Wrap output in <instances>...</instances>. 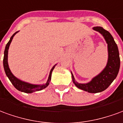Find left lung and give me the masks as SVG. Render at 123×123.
Returning a JSON list of instances; mask_svg holds the SVG:
<instances>
[{
    "mask_svg": "<svg viewBox=\"0 0 123 123\" xmlns=\"http://www.w3.org/2000/svg\"><path fill=\"white\" fill-rule=\"evenodd\" d=\"M93 29L99 32L104 37L108 46V61L105 69L87 83H79L74 79L71 73L73 82L77 88L89 93H96L105 90L111 84L119 73L120 68V57L117 43L107 30L102 27H94Z\"/></svg>",
    "mask_w": 123,
    "mask_h": 123,
    "instance_id": "1",
    "label": "left lung"
}]
</instances>
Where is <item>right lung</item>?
<instances>
[{
	"label": "right lung",
	"instance_id": "obj_1",
	"mask_svg": "<svg viewBox=\"0 0 123 123\" xmlns=\"http://www.w3.org/2000/svg\"><path fill=\"white\" fill-rule=\"evenodd\" d=\"M18 32H15L14 34H13L11 38H10V40L8 42L6 46L5 47V49H4V59H3V66H4V69L5 73L6 76L8 77V79L10 80L12 84L14 87L18 89V91H20L22 92H24V93H32L33 92H35V91H38L42 90L43 89H45L47 87L48 85L49 84V82L51 81V77H52V73L53 69H54L55 66H56V64L51 69V71L49 72V77H48V80L47 81V82L45 84H42V85H34V84H30L28 83L24 82L22 81L21 80H18V78L16 77L12 74V72L10 71V68H9V66H8V48H9V46L11 43V42L12 40L13 37Z\"/></svg>",
	"mask_w": 123,
	"mask_h": 123
}]
</instances>
